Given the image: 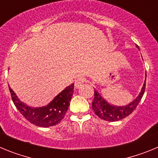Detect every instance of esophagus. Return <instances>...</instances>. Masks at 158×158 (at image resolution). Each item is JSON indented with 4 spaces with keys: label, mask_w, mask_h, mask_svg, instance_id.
<instances>
[{
    "label": "esophagus",
    "mask_w": 158,
    "mask_h": 158,
    "mask_svg": "<svg viewBox=\"0 0 158 158\" xmlns=\"http://www.w3.org/2000/svg\"><path fill=\"white\" fill-rule=\"evenodd\" d=\"M85 82V79L84 77H79L77 78L76 81H75V83H74V86L75 88H81L82 85H83V84Z\"/></svg>",
    "instance_id": "obj_1"
}]
</instances>
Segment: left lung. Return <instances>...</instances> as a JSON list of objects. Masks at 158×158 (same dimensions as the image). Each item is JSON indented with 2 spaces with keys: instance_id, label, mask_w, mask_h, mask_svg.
Masks as SVG:
<instances>
[{
  "instance_id": "1",
  "label": "left lung",
  "mask_w": 158,
  "mask_h": 158,
  "mask_svg": "<svg viewBox=\"0 0 158 158\" xmlns=\"http://www.w3.org/2000/svg\"><path fill=\"white\" fill-rule=\"evenodd\" d=\"M136 47L139 50V47L138 46H136ZM145 77L146 78H145L144 84L138 96L133 101H131V103L124 106H116L110 104L109 102L102 96L98 90L95 89L94 99L92 103V108L94 111L95 114L101 119L108 121V122H115L128 116L136 108L143 96L145 89H146V73Z\"/></svg>"
}]
</instances>
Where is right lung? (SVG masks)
<instances>
[{"label":"right lung","instance_id":"obj_1","mask_svg":"<svg viewBox=\"0 0 158 158\" xmlns=\"http://www.w3.org/2000/svg\"><path fill=\"white\" fill-rule=\"evenodd\" d=\"M73 83L58 93L48 104L43 107H31L19 100L9 87L12 100L19 111L32 124L41 127H49L58 124L65 116L73 93Z\"/></svg>","mask_w":158,"mask_h":158}]
</instances>
